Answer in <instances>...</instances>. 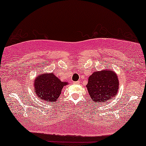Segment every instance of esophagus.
Here are the masks:
<instances>
[{
    "instance_id": "esophagus-1",
    "label": "esophagus",
    "mask_w": 146,
    "mask_h": 146,
    "mask_svg": "<svg viewBox=\"0 0 146 146\" xmlns=\"http://www.w3.org/2000/svg\"><path fill=\"white\" fill-rule=\"evenodd\" d=\"M73 84H80V81H78V82H73Z\"/></svg>"
}]
</instances>
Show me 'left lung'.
Returning a JSON list of instances; mask_svg holds the SVG:
<instances>
[{"instance_id": "obj_1", "label": "left lung", "mask_w": 146, "mask_h": 146, "mask_svg": "<svg viewBox=\"0 0 146 146\" xmlns=\"http://www.w3.org/2000/svg\"><path fill=\"white\" fill-rule=\"evenodd\" d=\"M108 68L94 72L88 78L86 88L91 100L96 103H107L117 93L118 78L116 73Z\"/></svg>"}]
</instances>
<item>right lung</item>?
Returning <instances> with one entry per match:
<instances>
[{
  "instance_id": "right-lung-1",
  "label": "right lung",
  "mask_w": 146,
  "mask_h": 146,
  "mask_svg": "<svg viewBox=\"0 0 146 146\" xmlns=\"http://www.w3.org/2000/svg\"><path fill=\"white\" fill-rule=\"evenodd\" d=\"M67 84L66 82H61L54 73L40 74L34 81L35 93L41 101L56 102L62 88Z\"/></svg>"
}]
</instances>
